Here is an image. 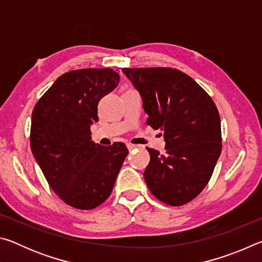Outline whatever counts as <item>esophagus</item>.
<instances>
[{"label": "esophagus", "mask_w": 262, "mask_h": 262, "mask_svg": "<svg viewBox=\"0 0 262 262\" xmlns=\"http://www.w3.org/2000/svg\"><path fill=\"white\" fill-rule=\"evenodd\" d=\"M127 148H128V150H129V151H132V150H134L136 148V145L135 144H132V143H128L127 144Z\"/></svg>", "instance_id": "34e87169"}]
</instances>
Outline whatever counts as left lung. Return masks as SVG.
Returning a JSON list of instances; mask_svg holds the SVG:
<instances>
[{"label":"left lung","mask_w":262,"mask_h":262,"mask_svg":"<svg viewBox=\"0 0 262 262\" xmlns=\"http://www.w3.org/2000/svg\"><path fill=\"white\" fill-rule=\"evenodd\" d=\"M139 91L147 125L164 132L165 155L147 148L144 179L150 192L183 206L206 187L222 150L221 119L210 96L188 75L172 68H123Z\"/></svg>","instance_id":"obj_1"}]
</instances>
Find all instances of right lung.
<instances>
[{"instance_id":"add662e5","label":"right lung","mask_w":262,"mask_h":262,"mask_svg":"<svg viewBox=\"0 0 262 262\" xmlns=\"http://www.w3.org/2000/svg\"><path fill=\"white\" fill-rule=\"evenodd\" d=\"M110 68L68 72L48 89L32 112L30 144L43 176L61 200L94 209L110 196L128 150L122 142L104 147L91 140L98 103L118 86Z\"/></svg>"}]
</instances>
